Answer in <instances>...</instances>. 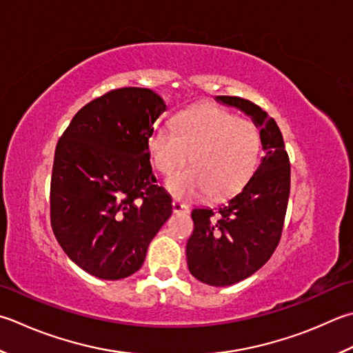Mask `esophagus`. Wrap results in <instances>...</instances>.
<instances>
[{
    "mask_svg": "<svg viewBox=\"0 0 353 353\" xmlns=\"http://www.w3.org/2000/svg\"><path fill=\"white\" fill-rule=\"evenodd\" d=\"M171 206H172V212H174V214H186V212L190 211L188 206H186L185 203L176 202V200H174V202L171 203Z\"/></svg>",
    "mask_w": 353,
    "mask_h": 353,
    "instance_id": "obj_1",
    "label": "esophagus"
}]
</instances>
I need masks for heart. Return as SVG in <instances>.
<instances>
[{"mask_svg": "<svg viewBox=\"0 0 353 353\" xmlns=\"http://www.w3.org/2000/svg\"><path fill=\"white\" fill-rule=\"evenodd\" d=\"M260 131L228 110L199 105L179 113L174 130L156 127L148 137L154 168L170 176L190 162L192 167L171 176L167 190L176 199L228 197L237 192L257 168Z\"/></svg>", "mask_w": 353, "mask_h": 353, "instance_id": "obj_1", "label": "heart"}]
</instances>
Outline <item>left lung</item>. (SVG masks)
Segmentation results:
<instances>
[{
	"label": "left lung",
	"mask_w": 353,
	"mask_h": 353,
	"mask_svg": "<svg viewBox=\"0 0 353 353\" xmlns=\"http://www.w3.org/2000/svg\"><path fill=\"white\" fill-rule=\"evenodd\" d=\"M216 101L236 107L260 128L263 156L252 177L236 196L219 208H196L194 231L186 243V261L194 277L210 286H231L271 259L285 222L291 165L281 131L259 105L237 96Z\"/></svg>",
	"instance_id": "obj_1"
}]
</instances>
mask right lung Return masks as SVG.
I'll use <instances>...</instances> for the list:
<instances>
[{"instance_id": "obj_1", "label": "right lung", "mask_w": 353, "mask_h": 353, "mask_svg": "<svg viewBox=\"0 0 353 353\" xmlns=\"http://www.w3.org/2000/svg\"><path fill=\"white\" fill-rule=\"evenodd\" d=\"M165 110L150 88L112 90L82 107L58 141L50 183L54 237L73 263L101 280L139 271L172 212L148 153Z\"/></svg>"}]
</instances>
